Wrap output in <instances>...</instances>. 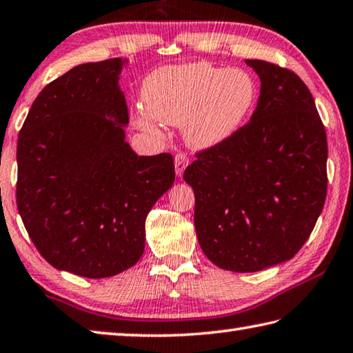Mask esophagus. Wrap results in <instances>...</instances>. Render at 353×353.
<instances>
[{
	"instance_id": "34e87169",
	"label": "esophagus",
	"mask_w": 353,
	"mask_h": 353,
	"mask_svg": "<svg viewBox=\"0 0 353 353\" xmlns=\"http://www.w3.org/2000/svg\"><path fill=\"white\" fill-rule=\"evenodd\" d=\"M189 165V157L185 154H176L175 157V172L176 176H181L184 174L185 168Z\"/></svg>"
}]
</instances>
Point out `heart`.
<instances>
[{"label":"heart","instance_id":"obj_1","mask_svg":"<svg viewBox=\"0 0 353 353\" xmlns=\"http://www.w3.org/2000/svg\"><path fill=\"white\" fill-rule=\"evenodd\" d=\"M249 72L192 63L158 69L144 79L141 97L149 114L137 112L134 123L159 135V123L181 125L190 148L212 149L236 134L256 99Z\"/></svg>","mask_w":353,"mask_h":353}]
</instances>
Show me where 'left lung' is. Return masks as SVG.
Masks as SVG:
<instances>
[{
	"label": "left lung",
	"mask_w": 353,
	"mask_h": 353,
	"mask_svg": "<svg viewBox=\"0 0 353 353\" xmlns=\"http://www.w3.org/2000/svg\"><path fill=\"white\" fill-rule=\"evenodd\" d=\"M245 64L261 83L250 121L184 170L204 255L239 274L294 258L327 194V138L307 85L276 64Z\"/></svg>",
	"instance_id": "obj_1"
}]
</instances>
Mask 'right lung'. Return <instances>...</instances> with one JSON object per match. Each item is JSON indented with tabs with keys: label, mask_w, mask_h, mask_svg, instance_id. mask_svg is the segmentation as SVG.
Wrapping results in <instances>:
<instances>
[{
	"label": "right lung",
	"mask_w": 353,
	"mask_h": 353,
	"mask_svg": "<svg viewBox=\"0 0 353 353\" xmlns=\"http://www.w3.org/2000/svg\"><path fill=\"white\" fill-rule=\"evenodd\" d=\"M125 65L114 58L65 72L39 92L18 137L24 228L46 261L84 278L137 264L145 218L175 181L170 154L138 157L125 141Z\"/></svg>",
	"instance_id": "right-lung-1"
}]
</instances>
